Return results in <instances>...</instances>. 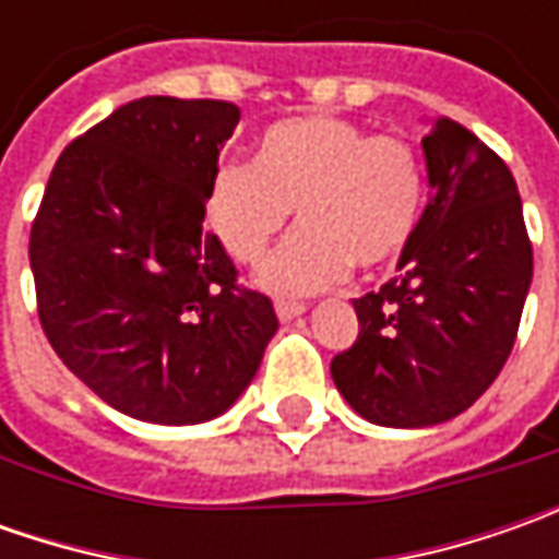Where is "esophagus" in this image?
Wrapping results in <instances>:
<instances>
[{"instance_id": "obj_1", "label": "esophagus", "mask_w": 559, "mask_h": 559, "mask_svg": "<svg viewBox=\"0 0 559 559\" xmlns=\"http://www.w3.org/2000/svg\"><path fill=\"white\" fill-rule=\"evenodd\" d=\"M308 311L305 305H298V301H276V317L283 320V323H289L295 317H301V313Z\"/></svg>"}]
</instances>
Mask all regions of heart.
Returning a JSON list of instances; mask_svg holds the SVG:
<instances>
[{
	"label": "heart",
	"instance_id": "b5f03b06",
	"mask_svg": "<svg viewBox=\"0 0 559 559\" xmlns=\"http://www.w3.org/2000/svg\"><path fill=\"white\" fill-rule=\"evenodd\" d=\"M426 195L417 148L355 120L273 123L254 162H226L207 189V224L239 264L258 261L298 207L301 229L258 270L280 295L338 286L348 267L392 264L411 246Z\"/></svg>",
	"mask_w": 559,
	"mask_h": 559
}]
</instances>
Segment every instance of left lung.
I'll return each mask as SVG.
<instances>
[{"label": "left lung", "mask_w": 559, "mask_h": 559, "mask_svg": "<svg viewBox=\"0 0 559 559\" xmlns=\"http://www.w3.org/2000/svg\"><path fill=\"white\" fill-rule=\"evenodd\" d=\"M429 202L397 273L355 298L360 333L333 357L335 389L364 419L423 429L463 414L513 352L532 242L507 164L457 120L423 136Z\"/></svg>", "instance_id": "1"}]
</instances>
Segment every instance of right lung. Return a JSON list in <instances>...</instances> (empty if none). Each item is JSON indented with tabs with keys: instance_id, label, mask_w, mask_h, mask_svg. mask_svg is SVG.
Wrapping results in <instances>:
<instances>
[{
	"instance_id": "1",
	"label": "right lung",
	"mask_w": 559,
	"mask_h": 559,
	"mask_svg": "<svg viewBox=\"0 0 559 559\" xmlns=\"http://www.w3.org/2000/svg\"><path fill=\"white\" fill-rule=\"evenodd\" d=\"M236 123L233 102H127L61 152L33 221L36 308L55 355L142 423L221 417L280 326L202 226Z\"/></svg>"
}]
</instances>
